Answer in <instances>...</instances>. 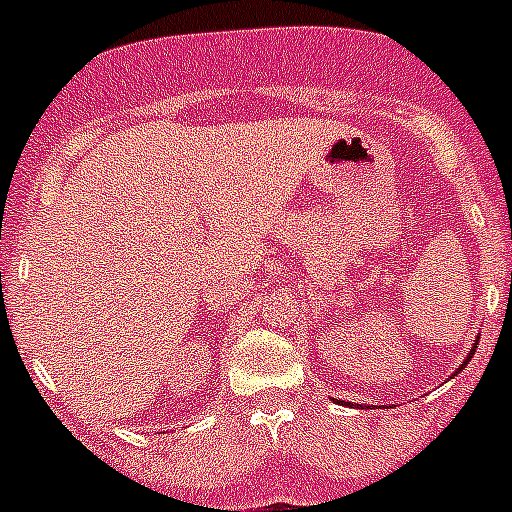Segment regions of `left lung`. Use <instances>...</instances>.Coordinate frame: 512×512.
<instances>
[{
	"label": "left lung",
	"mask_w": 512,
	"mask_h": 512,
	"mask_svg": "<svg viewBox=\"0 0 512 512\" xmlns=\"http://www.w3.org/2000/svg\"><path fill=\"white\" fill-rule=\"evenodd\" d=\"M474 351H477V343H474V346H472V351H469V356H467V359H464V361H461V364H459V372H461V369H464V366H467V364H469V361H472ZM341 402H343V400H341Z\"/></svg>",
	"instance_id": "obj_1"
}]
</instances>
